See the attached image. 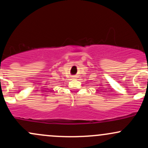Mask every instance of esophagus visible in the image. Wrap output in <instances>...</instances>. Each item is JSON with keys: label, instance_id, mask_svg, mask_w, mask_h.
Returning a JSON list of instances; mask_svg holds the SVG:
<instances>
[{"label": "esophagus", "instance_id": "esophagus-1", "mask_svg": "<svg viewBox=\"0 0 148 148\" xmlns=\"http://www.w3.org/2000/svg\"><path fill=\"white\" fill-rule=\"evenodd\" d=\"M72 77L73 78V79H76V78H77V76H76V75H73Z\"/></svg>", "mask_w": 148, "mask_h": 148}]
</instances>
